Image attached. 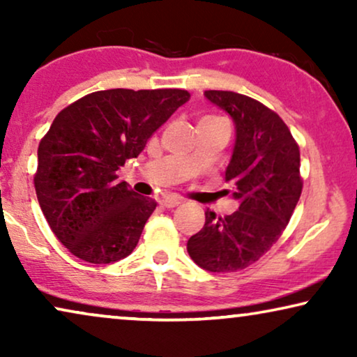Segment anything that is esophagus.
Wrapping results in <instances>:
<instances>
[{"instance_id": "34e87169", "label": "esophagus", "mask_w": 357, "mask_h": 357, "mask_svg": "<svg viewBox=\"0 0 357 357\" xmlns=\"http://www.w3.org/2000/svg\"><path fill=\"white\" fill-rule=\"evenodd\" d=\"M180 203H182V199L177 197H167V198L160 199V204H162L164 208H175V206H178Z\"/></svg>"}]
</instances>
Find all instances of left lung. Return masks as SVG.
<instances>
[{
    "mask_svg": "<svg viewBox=\"0 0 357 357\" xmlns=\"http://www.w3.org/2000/svg\"><path fill=\"white\" fill-rule=\"evenodd\" d=\"M204 96L236 125L226 182L241 206L224 218L206 209L187 250L203 270L232 273L260 260L286 229L302 193L301 153L281 116L261 102L232 91Z\"/></svg>",
    "mask_w": 357,
    "mask_h": 357,
    "instance_id": "8db88e82",
    "label": "left lung"
}]
</instances>
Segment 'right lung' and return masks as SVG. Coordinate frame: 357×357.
<instances>
[{"mask_svg":"<svg viewBox=\"0 0 357 357\" xmlns=\"http://www.w3.org/2000/svg\"><path fill=\"white\" fill-rule=\"evenodd\" d=\"M188 99L182 89L97 91L55 116L38 144L33 185L48 226L73 255L105 265L135 250L158 203L119 182L116 170Z\"/></svg>","mask_w":357,"mask_h":357,"instance_id":"obj_1","label":"right lung"}]
</instances>
